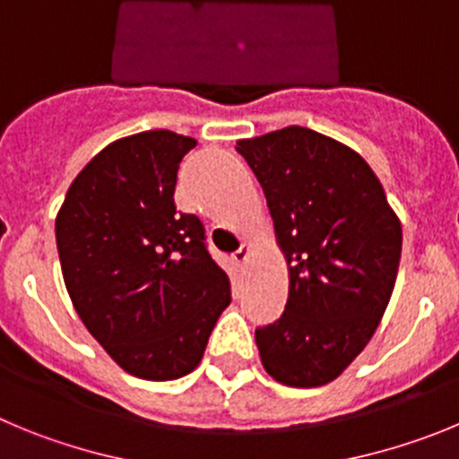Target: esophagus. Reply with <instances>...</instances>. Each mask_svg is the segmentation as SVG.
Returning <instances> with one entry per match:
<instances>
[{
	"label": "esophagus",
	"instance_id": "obj_1",
	"mask_svg": "<svg viewBox=\"0 0 459 459\" xmlns=\"http://www.w3.org/2000/svg\"><path fill=\"white\" fill-rule=\"evenodd\" d=\"M249 254H251V247L249 245H242L239 247V251L238 254H233V263L238 267H242L247 263V258H249Z\"/></svg>",
	"mask_w": 459,
	"mask_h": 459
}]
</instances>
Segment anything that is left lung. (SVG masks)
<instances>
[{"mask_svg":"<svg viewBox=\"0 0 459 459\" xmlns=\"http://www.w3.org/2000/svg\"><path fill=\"white\" fill-rule=\"evenodd\" d=\"M265 192L288 263L286 311L255 329L276 382L313 389L341 377L389 307L403 226L368 162L345 143L299 126L239 139Z\"/></svg>","mask_w":459,"mask_h":459,"instance_id":"left-lung-1","label":"left lung"}]
</instances>
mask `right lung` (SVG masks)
<instances>
[{"mask_svg": "<svg viewBox=\"0 0 459 459\" xmlns=\"http://www.w3.org/2000/svg\"><path fill=\"white\" fill-rule=\"evenodd\" d=\"M194 146L171 130L117 139L77 173L56 212L77 316L126 373L148 382L192 373L230 304L204 224L173 204L178 164Z\"/></svg>", "mask_w": 459, "mask_h": 459, "instance_id": "right-lung-1", "label": "right lung"}]
</instances>
